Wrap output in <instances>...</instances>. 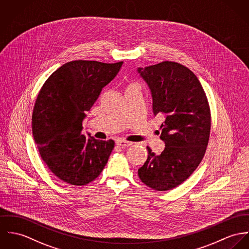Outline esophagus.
Wrapping results in <instances>:
<instances>
[{"mask_svg":"<svg viewBox=\"0 0 249 249\" xmlns=\"http://www.w3.org/2000/svg\"><path fill=\"white\" fill-rule=\"evenodd\" d=\"M115 143L117 146H119L121 148H126V147H130L131 145H133V142H129L126 140H117Z\"/></svg>","mask_w":249,"mask_h":249,"instance_id":"1","label":"esophagus"}]
</instances>
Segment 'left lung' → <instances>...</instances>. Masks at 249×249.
<instances>
[{
	"mask_svg": "<svg viewBox=\"0 0 249 249\" xmlns=\"http://www.w3.org/2000/svg\"><path fill=\"white\" fill-rule=\"evenodd\" d=\"M138 72L151 91L154 115L164 119L160 138L165 143L160 155L147 147L138 177L154 190H171L192 175L205 154L211 127L208 101L197 77L183 65L164 61Z\"/></svg>",
	"mask_w": 249,
	"mask_h": 249,
	"instance_id": "1",
	"label": "left lung"
}]
</instances>
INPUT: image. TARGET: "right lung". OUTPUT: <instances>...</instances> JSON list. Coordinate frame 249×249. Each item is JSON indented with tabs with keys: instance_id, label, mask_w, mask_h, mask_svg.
Wrapping results in <instances>:
<instances>
[{
	"instance_id": "obj_1",
	"label": "right lung",
	"mask_w": 249,
	"mask_h": 249,
	"mask_svg": "<svg viewBox=\"0 0 249 249\" xmlns=\"http://www.w3.org/2000/svg\"><path fill=\"white\" fill-rule=\"evenodd\" d=\"M123 62L66 63L43 85L32 113V134L40 156L58 178L71 185L94 180L108 162L113 140L82 134L86 112Z\"/></svg>"
}]
</instances>
